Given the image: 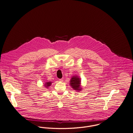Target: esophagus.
Returning a JSON list of instances; mask_svg holds the SVG:
<instances>
[{
	"label": "esophagus",
	"instance_id": "esophagus-1",
	"mask_svg": "<svg viewBox=\"0 0 133 133\" xmlns=\"http://www.w3.org/2000/svg\"><path fill=\"white\" fill-rule=\"evenodd\" d=\"M59 81L60 82H62V81H63V78H61V79H59Z\"/></svg>",
	"mask_w": 133,
	"mask_h": 133
}]
</instances>
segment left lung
<instances>
[{
  "mask_svg": "<svg viewBox=\"0 0 133 133\" xmlns=\"http://www.w3.org/2000/svg\"><path fill=\"white\" fill-rule=\"evenodd\" d=\"M80 80L78 77H73L72 78L71 81H70V84L71 86L72 87V88H74V90H80L81 88H80Z\"/></svg>",
  "mask_w": 133,
  "mask_h": 133,
  "instance_id": "left-lung-1",
  "label": "left lung"
}]
</instances>
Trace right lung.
Wrapping results in <instances>:
<instances>
[{
  "mask_svg": "<svg viewBox=\"0 0 133 133\" xmlns=\"http://www.w3.org/2000/svg\"><path fill=\"white\" fill-rule=\"evenodd\" d=\"M51 84V82H46L45 86H46V87H48L49 86H50V85Z\"/></svg>",
  "mask_w": 133,
  "mask_h": 133,
  "instance_id": "obj_1",
  "label": "right lung"
}]
</instances>
